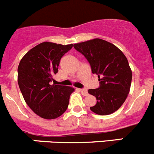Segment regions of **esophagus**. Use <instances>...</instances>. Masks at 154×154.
Wrapping results in <instances>:
<instances>
[{
    "instance_id": "34e87169",
    "label": "esophagus",
    "mask_w": 154,
    "mask_h": 154,
    "mask_svg": "<svg viewBox=\"0 0 154 154\" xmlns=\"http://www.w3.org/2000/svg\"><path fill=\"white\" fill-rule=\"evenodd\" d=\"M80 91L82 93V94H83V95H87L88 94V91H87L86 89H84V88H80Z\"/></svg>"
}]
</instances>
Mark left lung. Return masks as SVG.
I'll return each instance as SVG.
<instances>
[{"mask_svg": "<svg viewBox=\"0 0 154 154\" xmlns=\"http://www.w3.org/2000/svg\"><path fill=\"white\" fill-rule=\"evenodd\" d=\"M74 48L87 59L100 83L99 88L88 90L97 100L90 109L100 116L117 111L125 103L131 86L132 71L127 57L115 45L101 38L77 43Z\"/></svg>", "mask_w": 154, "mask_h": 154, "instance_id": "1", "label": "left lung"}]
</instances>
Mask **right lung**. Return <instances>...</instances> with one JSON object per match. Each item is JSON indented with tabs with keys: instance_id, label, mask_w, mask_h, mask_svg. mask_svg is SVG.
I'll return each instance as SVG.
<instances>
[{
	"instance_id": "right-lung-1",
	"label": "right lung",
	"mask_w": 154,
	"mask_h": 154,
	"mask_svg": "<svg viewBox=\"0 0 154 154\" xmlns=\"http://www.w3.org/2000/svg\"><path fill=\"white\" fill-rule=\"evenodd\" d=\"M72 44L63 45L44 42L30 49L20 61L18 83L29 108L39 117L55 119L67 109L73 87L51 83L62 57Z\"/></svg>"
}]
</instances>
